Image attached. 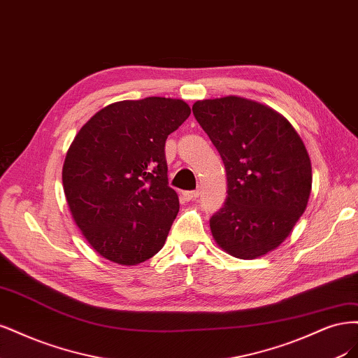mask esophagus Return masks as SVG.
<instances>
[{
	"label": "esophagus",
	"instance_id": "34e87169",
	"mask_svg": "<svg viewBox=\"0 0 358 358\" xmlns=\"http://www.w3.org/2000/svg\"><path fill=\"white\" fill-rule=\"evenodd\" d=\"M199 196V190H189L182 193V198L186 201H194Z\"/></svg>",
	"mask_w": 358,
	"mask_h": 358
}]
</instances>
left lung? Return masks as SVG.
Masks as SVG:
<instances>
[{"instance_id":"8db88e82","label":"left lung","mask_w":358,"mask_h":358,"mask_svg":"<svg viewBox=\"0 0 358 358\" xmlns=\"http://www.w3.org/2000/svg\"><path fill=\"white\" fill-rule=\"evenodd\" d=\"M192 110L226 168L227 198L210 220L215 242L238 259L266 255L306 210L313 168L303 141L284 116L256 101L203 99Z\"/></svg>"}]
</instances>
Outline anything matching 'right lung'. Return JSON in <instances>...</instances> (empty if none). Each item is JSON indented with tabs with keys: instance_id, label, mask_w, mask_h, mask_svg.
Wrapping results in <instances>:
<instances>
[{
	"instance_id": "right-lung-1",
	"label": "right lung",
	"mask_w": 358,
	"mask_h": 358,
	"mask_svg": "<svg viewBox=\"0 0 358 358\" xmlns=\"http://www.w3.org/2000/svg\"><path fill=\"white\" fill-rule=\"evenodd\" d=\"M189 116L181 99L120 101L76 135L62 168L64 192L76 224L102 257L129 266L164 247L180 210L168 186L165 143Z\"/></svg>"
}]
</instances>
